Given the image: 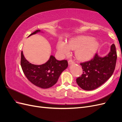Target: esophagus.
<instances>
[{"mask_svg":"<svg viewBox=\"0 0 122 122\" xmlns=\"http://www.w3.org/2000/svg\"><path fill=\"white\" fill-rule=\"evenodd\" d=\"M68 64L69 65L73 64H74V61L72 60H70L68 61Z\"/></svg>","mask_w":122,"mask_h":122,"instance_id":"34e87169","label":"esophagus"}]
</instances>
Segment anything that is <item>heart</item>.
I'll return each instance as SVG.
<instances>
[{
	"mask_svg": "<svg viewBox=\"0 0 122 122\" xmlns=\"http://www.w3.org/2000/svg\"><path fill=\"white\" fill-rule=\"evenodd\" d=\"M99 43L91 36H80L69 41L68 44L63 41H59L57 49L62 55H68L71 50H75L76 57L80 61H86L91 58L96 52Z\"/></svg>",
	"mask_w": 122,
	"mask_h": 122,
	"instance_id": "heart-1",
	"label": "heart"
}]
</instances>
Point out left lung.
<instances>
[{"label":"left lung","instance_id":"1","mask_svg":"<svg viewBox=\"0 0 122 122\" xmlns=\"http://www.w3.org/2000/svg\"><path fill=\"white\" fill-rule=\"evenodd\" d=\"M117 58L116 46L113 44L106 56L100 57L96 53L91 61L80 63L83 74L76 79L77 84L86 91L93 90L101 86L112 75Z\"/></svg>","mask_w":122,"mask_h":122}]
</instances>
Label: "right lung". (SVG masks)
I'll return each mask as SVG.
<instances>
[{"mask_svg": "<svg viewBox=\"0 0 122 122\" xmlns=\"http://www.w3.org/2000/svg\"><path fill=\"white\" fill-rule=\"evenodd\" d=\"M40 31L36 30L29 36ZM21 66L24 75L32 84L40 88H48L57 82L61 73L68 67V64L67 60L58 61L51 55L46 63L41 65H34L26 60L22 51Z\"/></svg>", "mask_w": 122, "mask_h": 122, "instance_id": "obj_1", "label": "right lung"}]
</instances>
